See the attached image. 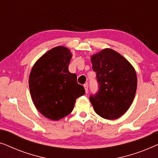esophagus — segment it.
<instances>
[{
  "instance_id": "obj_1",
  "label": "esophagus",
  "mask_w": 158,
  "mask_h": 158,
  "mask_svg": "<svg viewBox=\"0 0 158 158\" xmlns=\"http://www.w3.org/2000/svg\"><path fill=\"white\" fill-rule=\"evenodd\" d=\"M84 88H85V92L86 93H88V84L86 83V84H85V85H84Z\"/></svg>"
}]
</instances>
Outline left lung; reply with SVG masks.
Returning a JSON list of instances; mask_svg holds the SVG:
<instances>
[{"label":"left lung","instance_id":"obj_1","mask_svg":"<svg viewBox=\"0 0 158 158\" xmlns=\"http://www.w3.org/2000/svg\"><path fill=\"white\" fill-rule=\"evenodd\" d=\"M93 70L96 73L98 88L90 95L96 113L103 118L116 119L126 112L137 90L135 69L120 54L105 49L91 57Z\"/></svg>","mask_w":158,"mask_h":158}]
</instances>
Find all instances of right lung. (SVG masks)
I'll list each match as a JSON object with an SVG mask.
<instances>
[{
	"label": "right lung",
	"instance_id": "add662e5",
	"mask_svg": "<svg viewBox=\"0 0 158 158\" xmlns=\"http://www.w3.org/2000/svg\"><path fill=\"white\" fill-rule=\"evenodd\" d=\"M72 57L64 47L50 49L39 59L29 75L32 101L39 111L52 120L61 119L72 112L76 99L85 94L75 73L68 66Z\"/></svg>",
	"mask_w": 158,
	"mask_h": 158
}]
</instances>
